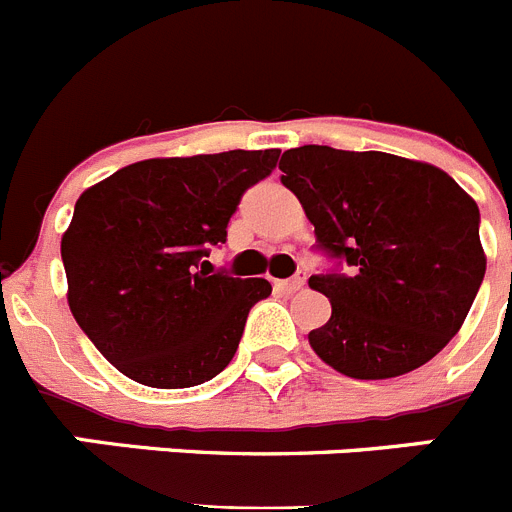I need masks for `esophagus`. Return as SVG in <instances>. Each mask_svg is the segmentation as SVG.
Returning <instances> with one entry per match:
<instances>
[{"instance_id":"esophagus-1","label":"esophagus","mask_w":512,"mask_h":512,"mask_svg":"<svg viewBox=\"0 0 512 512\" xmlns=\"http://www.w3.org/2000/svg\"><path fill=\"white\" fill-rule=\"evenodd\" d=\"M274 287H277L279 292H284V295L300 292V289L305 287V274H297L295 279H284V282H274Z\"/></svg>"}]
</instances>
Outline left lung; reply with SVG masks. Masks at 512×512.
<instances>
[{
  "label": "left lung",
  "instance_id": "1",
  "mask_svg": "<svg viewBox=\"0 0 512 512\" xmlns=\"http://www.w3.org/2000/svg\"><path fill=\"white\" fill-rule=\"evenodd\" d=\"M318 243L351 274L310 277L330 320L312 351L351 379H392L441 351L467 320L485 279L479 210L443 169L382 151L302 146L284 151Z\"/></svg>",
  "mask_w": 512,
  "mask_h": 512
}]
</instances>
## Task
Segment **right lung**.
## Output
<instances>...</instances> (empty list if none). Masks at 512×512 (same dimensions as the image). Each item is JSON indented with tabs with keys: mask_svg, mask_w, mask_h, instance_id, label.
I'll list each match as a JSON object with an SVG mask.
<instances>
[{
	"mask_svg": "<svg viewBox=\"0 0 512 512\" xmlns=\"http://www.w3.org/2000/svg\"><path fill=\"white\" fill-rule=\"evenodd\" d=\"M277 158V148L146 158L76 200L61 238L66 300L117 372L182 390L230 364L248 310L271 284L210 274L202 259Z\"/></svg>",
	"mask_w": 512,
	"mask_h": 512,
	"instance_id": "right-lung-1",
	"label": "right lung"
}]
</instances>
